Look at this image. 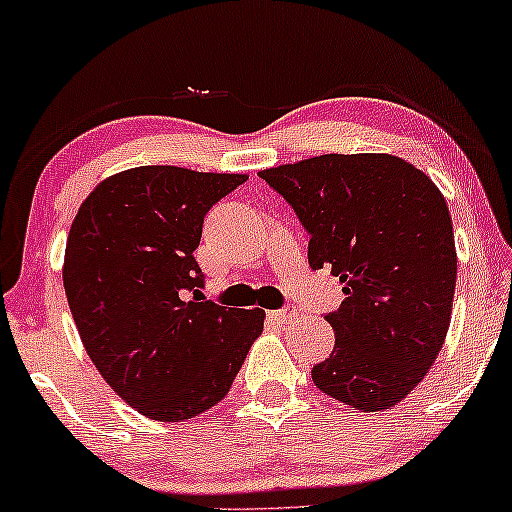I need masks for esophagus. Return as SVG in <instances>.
<instances>
[{"mask_svg":"<svg viewBox=\"0 0 512 512\" xmlns=\"http://www.w3.org/2000/svg\"><path fill=\"white\" fill-rule=\"evenodd\" d=\"M298 307H293V305H286V307H282V310H275V312H270V319H275V321H279V324H289V321H293V319H298Z\"/></svg>","mask_w":512,"mask_h":512,"instance_id":"obj_1","label":"esophagus"}]
</instances>
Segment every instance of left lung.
Instances as JSON below:
<instances>
[{"mask_svg":"<svg viewBox=\"0 0 512 512\" xmlns=\"http://www.w3.org/2000/svg\"><path fill=\"white\" fill-rule=\"evenodd\" d=\"M310 235L312 270L345 300L326 321L335 347L312 380L363 412L394 408L433 366L452 317L457 251L443 193L387 153H326L258 172Z\"/></svg>","mask_w":512,"mask_h":512,"instance_id":"obj_1","label":"left lung"}]
</instances>
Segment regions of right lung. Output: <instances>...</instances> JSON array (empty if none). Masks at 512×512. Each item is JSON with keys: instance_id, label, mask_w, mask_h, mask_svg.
<instances>
[{"instance_id": "1", "label": "right lung", "mask_w": 512, "mask_h": 512, "mask_svg": "<svg viewBox=\"0 0 512 512\" xmlns=\"http://www.w3.org/2000/svg\"><path fill=\"white\" fill-rule=\"evenodd\" d=\"M244 174L146 165L104 179L72 223L62 282L90 361L125 403L181 422L230 391L263 310L200 300L193 251Z\"/></svg>"}]
</instances>
